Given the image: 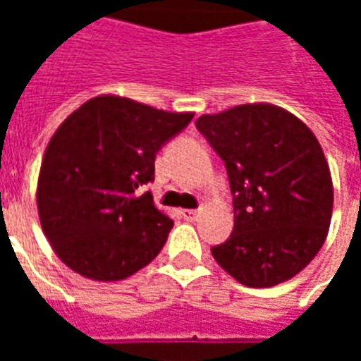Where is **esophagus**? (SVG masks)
Returning a JSON list of instances; mask_svg holds the SVG:
<instances>
[{
    "label": "esophagus",
    "mask_w": 361,
    "mask_h": 361,
    "mask_svg": "<svg viewBox=\"0 0 361 361\" xmlns=\"http://www.w3.org/2000/svg\"><path fill=\"white\" fill-rule=\"evenodd\" d=\"M181 216L191 222V220L197 219V211L195 209H185V211H181Z\"/></svg>",
    "instance_id": "34e87169"
}]
</instances>
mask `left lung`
<instances>
[{
  "label": "left lung",
  "mask_w": 361,
  "mask_h": 361,
  "mask_svg": "<svg viewBox=\"0 0 361 361\" xmlns=\"http://www.w3.org/2000/svg\"><path fill=\"white\" fill-rule=\"evenodd\" d=\"M226 166L234 230L211 247L250 288L276 286L310 265L325 243L333 181L310 127L272 104H243L195 121Z\"/></svg>",
  "instance_id": "8db88e82"
}]
</instances>
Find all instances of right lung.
I'll list each match as a JSON object with an SVG mask.
<instances>
[{
    "label": "right lung",
    "mask_w": 361,
    "mask_h": 361,
    "mask_svg": "<svg viewBox=\"0 0 361 361\" xmlns=\"http://www.w3.org/2000/svg\"><path fill=\"white\" fill-rule=\"evenodd\" d=\"M193 114L96 96L58 127L44 154L36 203L58 257L87 279L123 280L164 247L173 220L150 191L157 152Z\"/></svg>",
    "instance_id": "add662e5"
}]
</instances>
